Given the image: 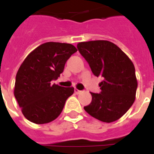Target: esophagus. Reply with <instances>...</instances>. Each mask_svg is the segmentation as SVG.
Masks as SVG:
<instances>
[{"label": "esophagus", "mask_w": 154, "mask_h": 154, "mask_svg": "<svg viewBox=\"0 0 154 154\" xmlns=\"http://www.w3.org/2000/svg\"><path fill=\"white\" fill-rule=\"evenodd\" d=\"M74 91H75V93L76 94L81 93V91L78 90V89H77V88H75V89H74Z\"/></svg>", "instance_id": "34e87169"}]
</instances>
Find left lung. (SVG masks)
<instances>
[{
  "mask_svg": "<svg viewBox=\"0 0 154 154\" xmlns=\"http://www.w3.org/2000/svg\"><path fill=\"white\" fill-rule=\"evenodd\" d=\"M95 76L103 78L100 93L91 92V104L84 106L90 116L103 122L122 117L135 100L138 82L132 61L117 45L107 40L77 44Z\"/></svg>",
  "mask_w": 154,
  "mask_h": 154,
  "instance_id": "8db88e82",
  "label": "left lung"
}]
</instances>
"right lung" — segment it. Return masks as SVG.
<instances>
[{"instance_id":"right-lung-1","label":"right lung","mask_w":154,"mask_h":154,"mask_svg":"<svg viewBox=\"0 0 154 154\" xmlns=\"http://www.w3.org/2000/svg\"><path fill=\"white\" fill-rule=\"evenodd\" d=\"M77 49L70 44L48 42L29 54L15 77L14 95L26 119L47 124L57 118L73 87L52 84L63 72L67 60Z\"/></svg>"}]
</instances>
